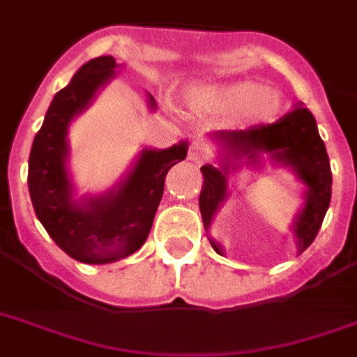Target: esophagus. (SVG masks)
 I'll use <instances>...</instances> for the list:
<instances>
[{
	"instance_id": "esophagus-1",
	"label": "esophagus",
	"mask_w": 357,
	"mask_h": 357,
	"mask_svg": "<svg viewBox=\"0 0 357 357\" xmlns=\"http://www.w3.org/2000/svg\"><path fill=\"white\" fill-rule=\"evenodd\" d=\"M204 155H206V150H204V146L200 144V142H192L189 148V159L190 161L195 162H200L202 159H204Z\"/></svg>"
}]
</instances>
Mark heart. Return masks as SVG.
Here are the masks:
<instances>
[{"instance_id": "1", "label": "heart", "mask_w": 357, "mask_h": 357, "mask_svg": "<svg viewBox=\"0 0 357 357\" xmlns=\"http://www.w3.org/2000/svg\"><path fill=\"white\" fill-rule=\"evenodd\" d=\"M213 103L226 113H243L248 122L268 123L282 111V96L274 89H265L255 81H235L213 86Z\"/></svg>"}]
</instances>
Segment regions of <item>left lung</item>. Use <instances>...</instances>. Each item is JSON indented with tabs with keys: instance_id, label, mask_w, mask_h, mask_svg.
Wrapping results in <instances>:
<instances>
[{
	"instance_id": "left-lung-1",
	"label": "left lung",
	"mask_w": 357,
	"mask_h": 357,
	"mask_svg": "<svg viewBox=\"0 0 357 357\" xmlns=\"http://www.w3.org/2000/svg\"><path fill=\"white\" fill-rule=\"evenodd\" d=\"M217 139L222 142L226 151L235 157L248 155L252 161H255V157L261 151L272 153L278 161L293 167L298 178L307 185L304 211L300 213L298 220L294 224L298 250L304 252L315 241L332 198V168H330L326 146L317 131L313 114L298 105L276 122L257 123L237 131H218ZM228 168V162L222 168H215L211 165L200 168L204 185L198 202H200L202 220L206 228H209L213 215L226 198ZM211 244L218 254H222L217 243L211 241Z\"/></svg>"
}]
</instances>
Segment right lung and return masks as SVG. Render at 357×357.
Masks as SVG:
<instances>
[{
  "label": "right lung",
  "instance_id": "add662e5",
  "mask_svg": "<svg viewBox=\"0 0 357 357\" xmlns=\"http://www.w3.org/2000/svg\"><path fill=\"white\" fill-rule=\"evenodd\" d=\"M116 61L103 55L85 63L47 109L29 153L27 185L33 207L47 235L70 257L103 265L128 257L144 244L162 198L168 170L183 161L187 142L168 150H144L116 192L77 206L66 174V128L94 92L113 75ZM150 105L155 100L150 96Z\"/></svg>",
  "mask_w": 357,
  "mask_h": 357
}]
</instances>
